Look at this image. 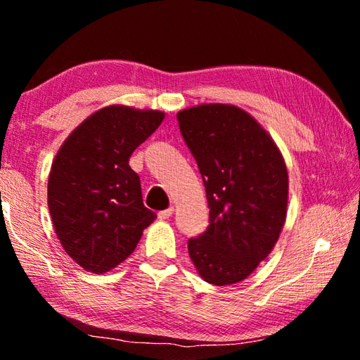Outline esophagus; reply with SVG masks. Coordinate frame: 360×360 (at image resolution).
I'll use <instances>...</instances> for the list:
<instances>
[{"mask_svg":"<svg viewBox=\"0 0 360 360\" xmlns=\"http://www.w3.org/2000/svg\"><path fill=\"white\" fill-rule=\"evenodd\" d=\"M173 211H174L173 206H169V208H167V210L158 211V214H157V216H158V219H168V217H172Z\"/></svg>","mask_w":360,"mask_h":360,"instance_id":"1","label":"esophagus"}]
</instances>
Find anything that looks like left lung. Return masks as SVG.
<instances>
[{"instance_id": "obj_1", "label": "left lung", "mask_w": 360, "mask_h": 360, "mask_svg": "<svg viewBox=\"0 0 360 360\" xmlns=\"http://www.w3.org/2000/svg\"><path fill=\"white\" fill-rule=\"evenodd\" d=\"M176 117L210 206L208 229L188 240V255L206 283H240L270 254L281 233L288 168L268 133L240 108L202 105Z\"/></svg>"}]
</instances>
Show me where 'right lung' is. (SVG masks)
Here are the masks:
<instances>
[{
    "instance_id": "1",
    "label": "right lung",
    "mask_w": 360,
    "mask_h": 360,
    "mask_svg": "<svg viewBox=\"0 0 360 360\" xmlns=\"http://www.w3.org/2000/svg\"><path fill=\"white\" fill-rule=\"evenodd\" d=\"M165 114L108 106L85 119L60 148L47 184L56 233L72 260L105 273L135 251L157 217L143 205L130 155Z\"/></svg>"
}]
</instances>
